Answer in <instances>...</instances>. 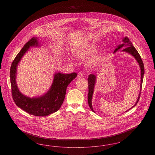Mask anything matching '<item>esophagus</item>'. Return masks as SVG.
Listing matches in <instances>:
<instances>
[{
  "label": "esophagus",
  "instance_id": "obj_1",
  "mask_svg": "<svg viewBox=\"0 0 155 155\" xmlns=\"http://www.w3.org/2000/svg\"><path fill=\"white\" fill-rule=\"evenodd\" d=\"M83 75H84V73H83L82 71H80V72L78 73V77H81L83 76Z\"/></svg>",
  "mask_w": 155,
  "mask_h": 155
}]
</instances>
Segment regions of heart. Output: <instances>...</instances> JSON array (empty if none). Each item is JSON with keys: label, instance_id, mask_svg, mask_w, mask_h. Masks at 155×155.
I'll return each instance as SVG.
<instances>
[{"label": "heart", "instance_id": "heart-1", "mask_svg": "<svg viewBox=\"0 0 155 155\" xmlns=\"http://www.w3.org/2000/svg\"><path fill=\"white\" fill-rule=\"evenodd\" d=\"M97 46L95 44L85 45L80 48H77L74 51V54L78 58L84 59L91 56L87 62L88 64L92 67H96L100 65L104 56L102 53H97L94 55H93L97 51Z\"/></svg>", "mask_w": 155, "mask_h": 155}]
</instances>
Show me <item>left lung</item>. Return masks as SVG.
Instances as JSON below:
<instances>
[{
  "instance_id": "1",
  "label": "left lung",
  "mask_w": 155,
  "mask_h": 155,
  "mask_svg": "<svg viewBox=\"0 0 155 155\" xmlns=\"http://www.w3.org/2000/svg\"><path fill=\"white\" fill-rule=\"evenodd\" d=\"M123 41L124 42L123 44L120 45L118 46V48H116L114 51V52H116L119 49H120L121 48H122L123 46H124V44L127 45V47L125 48V49H124L123 50V51L124 52H128L130 54H131L137 60L138 63H139V65L140 66V71H141V74H140V91H141V89H142V82H143V74L145 72V69H144V65H143V63L142 61V60L140 58V56L139 54V53L137 51V49L135 48V47L133 46L132 42L130 41L129 38L128 37H125L123 39ZM95 78L96 76L93 74H90L89 75L88 78V102L89 106L90 107V109H91V110L94 112H95L93 109H92V103H91V101H92V95H93V92H94V85H95ZM140 92L138 98L137 99V101L136 103L134 104V106L132 107V108L134 107L137 103L138 102L140 96ZM130 110V109H129Z\"/></svg>"
}]
</instances>
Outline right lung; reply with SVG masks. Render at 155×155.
<instances>
[{
    "mask_svg": "<svg viewBox=\"0 0 155 155\" xmlns=\"http://www.w3.org/2000/svg\"><path fill=\"white\" fill-rule=\"evenodd\" d=\"M38 44L37 38H32L17 54L10 67V84L12 97L15 104L31 115L44 117L57 111L60 108L65 97L68 85L77 75L76 73L67 74L58 73L54 75L51 88L45 95L32 99L24 96L19 92L15 82L17 66L30 46H38Z\"/></svg>",
    "mask_w": 155,
    "mask_h": 155,
    "instance_id": "1",
    "label": "right lung"
}]
</instances>
